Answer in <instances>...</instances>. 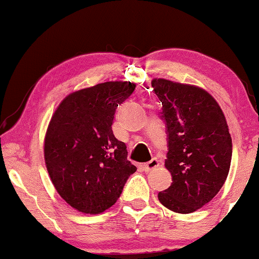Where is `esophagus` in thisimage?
<instances>
[{
	"label": "esophagus",
	"mask_w": 259,
	"mask_h": 259,
	"mask_svg": "<svg viewBox=\"0 0 259 259\" xmlns=\"http://www.w3.org/2000/svg\"><path fill=\"white\" fill-rule=\"evenodd\" d=\"M158 161H157V158H152L151 161H149L148 163H145L144 164V170L145 171H151V170H154V169H156V167L158 166Z\"/></svg>",
	"instance_id": "obj_1"
}]
</instances>
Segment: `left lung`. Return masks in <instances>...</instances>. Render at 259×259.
<instances>
[{"instance_id":"left-lung-1","label":"left lung","mask_w":259,"mask_h":259,"mask_svg":"<svg viewBox=\"0 0 259 259\" xmlns=\"http://www.w3.org/2000/svg\"><path fill=\"white\" fill-rule=\"evenodd\" d=\"M165 124V167L172 183L158 199L178 213L194 212L218 194L227 180L232 142L224 114L214 98L194 85L156 78Z\"/></svg>"}]
</instances>
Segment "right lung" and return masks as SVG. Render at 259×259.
<instances>
[{"instance_id": "right-lung-1", "label": "right lung", "mask_w": 259, "mask_h": 259, "mask_svg": "<svg viewBox=\"0 0 259 259\" xmlns=\"http://www.w3.org/2000/svg\"><path fill=\"white\" fill-rule=\"evenodd\" d=\"M135 90L130 82H105L65 97L52 117L45 159L62 198L83 213L103 212L121 196L137 167L112 133L118 105Z\"/></svg>"}]
</instances>
